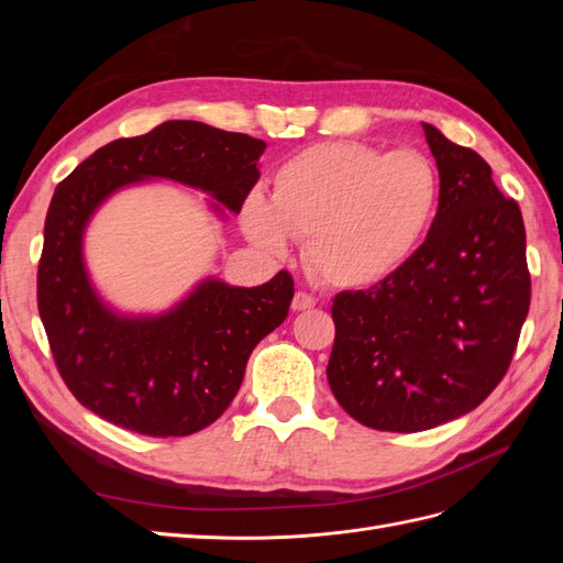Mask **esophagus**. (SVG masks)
<instances>
[{
  "label": "esophagus",
  "mask_w": 563,
  "mask_h": 563,
  "mask_svg": "<svg viewBox=\"0 0 563 563\" xmlns=\"http://www.w3.org/2000/svg\"><path fill=\"white\" fill-rule=\"evenodd\" d=\"M314 305H317V298H314V296L305 294V291H298V294L294 296L291 308H294L296 312H302V310H310V308H314Z\"/></svg>",
  "instance_id": "1"
}]
</instances>
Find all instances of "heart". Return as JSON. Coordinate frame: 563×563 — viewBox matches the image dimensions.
<instances>
[{"label":"heart","mask_w":563,"mask_h":563,"mask_svg":"<svg viewBox=\"0 0 563 563\" xmlns=\"http://www.w3.org/2000/svg\"><path fill=\"white\" fill-rule=\"evenodd\" d=\"M439 195L437 166L416 147L319 143L272 174L269 199L246 197L242 228L272 255H284L291 240H308L305 265L312 275L360 288L411 258L437 216Z\"/></svg>","instance_id":"obj_1"}]
</instances>
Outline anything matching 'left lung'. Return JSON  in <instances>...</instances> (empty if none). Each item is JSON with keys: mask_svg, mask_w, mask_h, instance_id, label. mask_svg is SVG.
I'll return each instance as SVG.
<instances>
[{"mask_svg": "<svg viewBox=\"0 0 563 563\" xmlns=\"http://www.w3.org/2000/svg\"><path fill=\"white\" fill-rule=\"evenodd\" d=\"M422 131L441 183L428 240L331 308V391L380 432L432 430L479 406L505 378L531 305L519 203L474 150L432 124Z\"/></svg>", "mask_w": 563, "mask_h": 563, "instance_id": "8db88e82", "label": "left lung"}]
</instances>
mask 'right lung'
<instances>
[{"label": "right lung", "mask_w": 563, "mask_h": 563, "mask_svg": "<svg viewBox=\"0 0 563 563\" xmlns=\"http://www.w3.org/2000/svg\"><path fill=\"white\" fill-rule=\"evenodd\" d=\"M263 150L246 133L174 119L96 150L56 187L37 269L40 317L67 389L117 428L187 437L216 422L240 391L253 347L286 319L294 279L282 269L244 288L209 277L166 314H117L84 267L87 223L119 187L147 178L197 187L240 213Z\"/></svg>", "instance_id": "add662e5"}]
</instances>
